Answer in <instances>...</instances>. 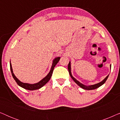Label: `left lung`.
<instances>
[{
	"instance_id": "8db88e82",
	"label": "left lung",
	"mask_w": 120,
	"mask_h": 120,
	"mask_svg": "<svg viewBox=\"0 0 120 120\" xmlns=\"http://www.w3.org/2000/svg\"><path fill=\"white\" fill-rule=\"evenodd\" d=\"M68 71H69V74H70V76H71V78H72V79H73L75 83H76L77 85H78L80 87H81L82 88H83V89L84 90H94V89H96V88H97L98 87H99L100 86H101V85H103L104 83L105 82V81H106V80L108 79V76H109V75H108L104 79V80H103V81H101V82H100L97 83V84H95V85H91V86H87L86 85H83L82 83H81V82H80L79 81H78L76 79L74 78L73 76V75H71V65H70V62H69V63L68 64ZM110 69H111V65H110Z\"/></svg>"
}]
</instances>
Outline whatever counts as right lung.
<instances>
[{
    "mask_svg": "<svg viewBox=\"0 0 120 120\" xmlns=\"http://www.w3.org/2000/svg\"><path fill=\"white\" fill-rule=\"evenodd\" d=\"M60 57H57L56 58L55 60H53V62H52V65L51 67V70L50 72L46 76H45V78L42 79L39 82L36 83H34V84H30V83H23L22 82L19 81V80L18 79L16 78L15 76V75H14V73H13V70H12V66H11V61L10 62V70H11V74H12V75L14 78V80H15L16 82L18 84V85H19V86H21V87L24 88V89L28 90H38L39 88H41L42 86H44L46 83L47 82H48L50 79L51 78L52 73H53L54 68L56 66V65L58 63V62H59V60H60Z\"/></svg>",
    "mask_w": 120,
    "mask_h": 120,
    "instance_id": "add662e5",
    "label": "right lung"
}]
</instances>
